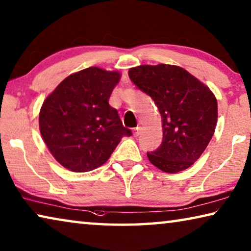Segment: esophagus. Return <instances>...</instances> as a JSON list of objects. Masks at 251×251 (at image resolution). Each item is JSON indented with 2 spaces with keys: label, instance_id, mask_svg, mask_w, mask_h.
<instances>
[{
  "label": "esophagus",
  "instance_id": "obj_1",
  "mask_svg": "<svg viewBox=\"0 0 251 251\" xmlns=\"http://www.w3.org/2000/svg\"><path fill=\"white\" fill-rule=\"evenodd\" d=\"M140 133V128H136L133 130V137H138Z\"/></svg>",
  "mask_w": 251,
  "mask_h": 251
}]
</instances>
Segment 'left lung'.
I'll return each instance as SVG.
<instances>
[{
  "label": "left lung",
  "mask_w": 251,
  "mask_h": 251,
  "mask_svg": "<svg viewBox=\"0 0 251 251\" xmlns=\"http://www.w3.org/2000/svg\"><path fill=\"white\" fill-rule=\"evenodd\" d=\"M129 77L159 110L163 142L147 152L150 163L165 173L182 172L195 163L213 137L217 98L209 87L176 65H140Z\"/></svg>",
  "instance_id": "8db88e82"
}]
</instances>
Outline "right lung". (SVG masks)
<instances>
[{
  "label": "right lung",
  "mask_w": 251,
  "mask_h": 251,
  "mask_svg": "<svg viewBox=\"0 0 251 251\" xmlns=\"http://www.w3.org/2000/svg\"><path fill=\"white\" fill-rule=\"evenodd\" d=\"M121 73L88 67L67 76L42 103L41 137L52 157L68 171L85 173L105 164L131 131L109 105Z\"/></svg>",
  "instance_id": "obj_1"
}]
</instances>
